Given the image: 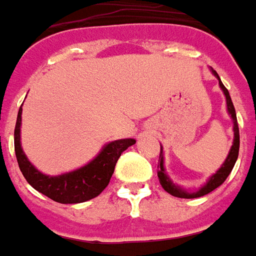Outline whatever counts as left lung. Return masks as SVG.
<instances>
[{
	"label": "left lung",
	"mask_w": 256,
	"mask_h": 256,
	"mask_svg": "<svg viewBox=\"0 0 256 256\" xmlns=\"http://www.w3.org/2000/svg\"><path fill=\"white\" fill-rule=\"evenodd\" d=\"M213 74H214L217 80H218V85L220 88L223 90L224 95H226V100H227V110L230 114L231 119H232V124H234V142H232V146H231V150L228 152V156L226 158L224 164L220 166V170L216 172L212 178L208 179V184L204 186H202L199 190L196 192H186L182 188L176 186L175 184H172L171 179L168 178V175L165 174V168H164V157H162V147H161V151H160V162H158V179H160V184L161 186L164 188V190H166L168 194L175 196V198H182V199H194V198H200V196H204V194H210L212 190H214L216 188H218L224 180L227 179V176L230 175V172L232 171L234 168V164L237 161L238 158V150H240V130H238V123H237V114H236V109H234V105H232V100H231V96L227 88L224 86L222 80L218 77V74L214 70H212Z\"/></svg>",
	"instance_id": "8db88e82"
}]
</instances>
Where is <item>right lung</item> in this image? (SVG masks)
I'll return each mask as SVG.
<instances>
[{"label": "right lung", "instance_id": "add662e5", "mask_svg": "<svg viewBox=\"0 0 256 256\" xmlns=\"http://www.w3.org/2000/svg\"><path fill=\"white\" fill-rule=\"evenodd\" d=\"M20 122H22V106L19 109L14 142L15 154L18 160L20 172L28 184L38 192L58 203H82L96 198L109 184L114 171V166L122 152L128 150L136 142L134 138H122L106 144L96 157L84 166L76 171L66 172L57 176H48L38 171L30 161L26 158L20 147Z\"/></svg>", "mask_w": 256, "mask_h": 256}]
</instances>
